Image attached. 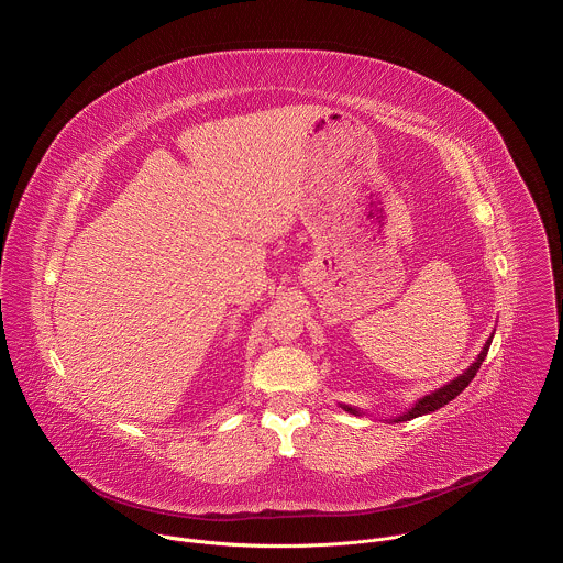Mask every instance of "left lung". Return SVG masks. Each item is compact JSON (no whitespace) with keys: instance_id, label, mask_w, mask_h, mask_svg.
Wrapping results in <instances>:
<instances>
[{"instance_id":"obj_1","label":"left lung","mask_w":563,"mask_h":563,"mask_svg":"<svg viewBox=\"0 0 563 563\" xmlns=\"http://www.w3.org/2000/svg\"><path fill=\"white\" fill-rule=\"evenodd\" d=\"M490 343H493V336L486 341V345H484V350H481V354H478V358L461 374V376H456L454 380H450L448 385H443V387H439L437 391H432V394H428V396H423L419 404L412 408V410H408L406 415H400L398 419H394L396 423L398 421H410V419H417V417H421V415H430V412H434V410H439V408H443V406H448L452 398H456L467 385H470V380L476 376V372H478V367H481V363L486 361V356H488V350H490ZM347 412H352V415H361V412H356L354 408H345Z\"/></svg>"}]
</instances>
